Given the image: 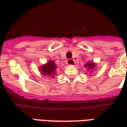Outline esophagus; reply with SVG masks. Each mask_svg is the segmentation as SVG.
I'll use <instances>...</instances> for the list:
<instances>
[{
  "label": "esophagus",
  "instance_id": "1",
  "mask_svg": "<svg viewBox=\"0 0 127 127\" xmlns=\"http://www.w3.org/2000/svg\"><path fill=\"white\" fill-rule=\"evenodd\" d=\"M75 63V61L73 59H69V60H67V64H69V65H74Z\"/></svg>",
  "mask_w": 127,
  "mask_h": 127
}]
</instances>
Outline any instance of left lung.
<instances>
[{
  "label": "left lung",
  "instance_id": "left-lung-1",
  "mask_svg": "<svg viewBox=\"0 0 127 127\" xmlns=\"http://www.w3.org/2000/svg\"><path fill=\"white\" fill-rule=\"evenodd\" d=\"M84 66L86 67V69H87V71H88L89 73H91V72H92V71H93L94 69H95L96 63H94L93 61H92V62H88V63H87L84 64Z\"/></svg>",
  "mask_w": 127,
  "mask_h": 127
}]
</instances>
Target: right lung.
Returning <instances> with one entry per match:
<instances>
[{
  "label": "right lung",
  "instance_id": "obj_1",
  "mask_svg": "<svg viewBox=\"0 0 127 127\" xmlns=\"http://www.w3.org/2000/svg\"><path fill=\"white\" fill-rule=\"evenodd\" d=\"M39 70L41 71V74L45 76L54 78L56 75V64L55 62L52 60L48 61L46 63L39 66Z\"/></svg>",
  "mask_w": 127,
  "mask_h": 127
}]
</instances>
